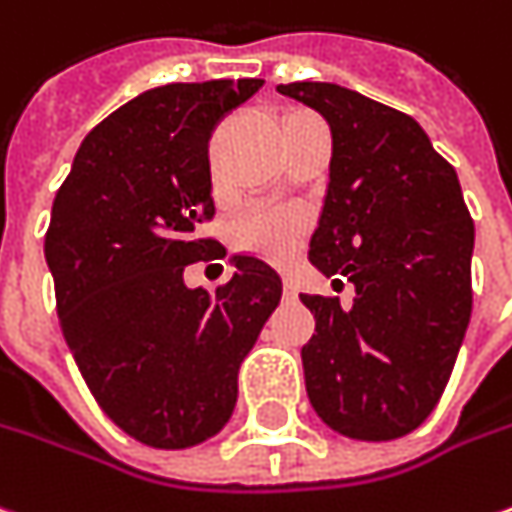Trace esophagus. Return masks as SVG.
<instances>
[{"instance_id":"1","label":"esophagus","mask_w":512,"mask_h":512,"mask_svg":"<svg viewBox=\"0 0 512 512\" xmlns=\"http://www.w3.org/2000/svg\"><path fill=\"white\" fill-rule=\"evenodd\" d=\"M295 295H298V286H295V280L286 275L283 278V298H295Z\"/></svg>"}]
</instances>
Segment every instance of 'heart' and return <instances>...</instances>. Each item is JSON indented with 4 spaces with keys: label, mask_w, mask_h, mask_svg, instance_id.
<instances>
[{
    "label": "heart",
    "mask_w": 512,
    "mask_h": 512,
    "mask_svg": "<svg viewBox=\"0 0 512 512\" xmlns=\"http://www.w3.org/2000/svg\"><path fill=\"white\" fill-rule=\"evenodd\" d=\"M232 243L243 252L286 260L298 252L306 234V217L292 209H252L232 223Z\"/></svg>",
    "instance_id": "1"
}]
</instances>
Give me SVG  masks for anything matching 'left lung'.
<instances>
[{
  "label": "left lung",
  "instance_id": "8db88e82",
  "mask_svg": "<svg viewBox=\"0 0 512 512\" xmlns=\"http://www.w3.org/2000/svg\"><path fill=\"white\" fill-rule=\"evenodd\" d=\"M278 91L329 123V186L309 260L355 286L349 309L300 295L315 315L300 349L306 395L335 433L401 438L435 410L473 312L476 232L456 168L384 102L332 82Z\"/></svg>",
  "mask_w": 512,
  "mask_h": 512
}]
</instances>
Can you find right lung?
Wrapping results in <instances>:
<instances>
[{
  "instance_id": "obj_1",
  "label": "right lung",
  "mask_w": 512,
  "mask_h": 512,
  "mask_svg": "<svg viewBox=\"0 0 512 512\" xmlns=\"http://www.w3.org/2000/svg\"><path fill=\"white\" fill-rule=\"evenodd\" d=\"M263 79L151 88L79 145L45 234L65 344L102 412L157 450L217 435L237 404V369L280 303V275L234 255L217 292L189 289V263L223 257L209 140Z\"/></svg>"
}]
</instances>
